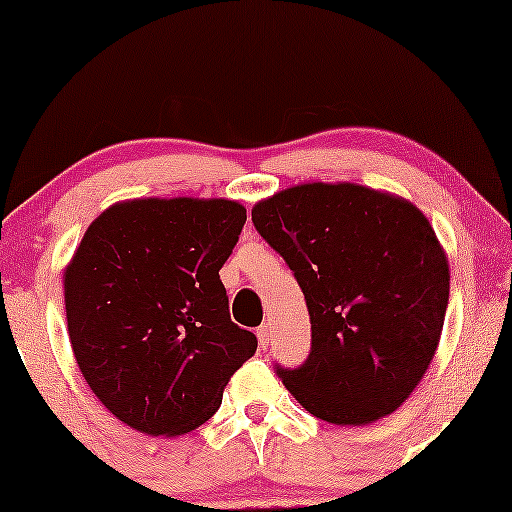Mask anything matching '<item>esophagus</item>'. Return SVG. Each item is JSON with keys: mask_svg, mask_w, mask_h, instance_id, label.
I'll return each instance as SVG.
<instances>
[{"mask_svg": "<svg viewBox=\"0 0 512 512\" xmlns=\"http://www.w3.org/2000/svg\"><path fill=\"white\" fill-rule=\"evenodd\" d=\"M256 335H258V342H261V347H268V345H270L272 333H270V326H268V324L258 326V328H256Z\"/></svg>", "mask_w": 512, "mask_h": 512, "instance_id": "34e87169", "label": "esophagus"}]
</instances>
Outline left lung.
<instances>
[{
    "instance_id": "8db88e82",
    "label": "left lung",
    "mask_w": 512,
    "mask_h": 512,
    "mask_svg": "<svg viewBox=\"0 0 512 512\" xmlns=\"http://www.w3.org/2000/svg\"><path fill=\"white\" fill-rule=\"evenodd\" d=\"M258 235L303 289L312 347L275 373L328 424L363 426L401 408L443 333L450 268L412 202L356 184L286 188L251 209Z\"/></svg>"
}]
</instances>
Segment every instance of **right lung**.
<instances>
[{"mask_svg": "<svg viewBox=\"0 0 512 512\" xmlns=\"http://www.w3.org/2000/svg\"><path fill=\"white\" fill-rule=\"evenodd\" d=\"M247 209L233 200H130L83 235L65 270L72 349L111 415L181 436L219 410L258 340L233 324L219 270Z\"/></svg>", "mask_w": 512, "mask_h": 512, "instance_id": "obj_1", "label": "right lung"}]
</instances>
